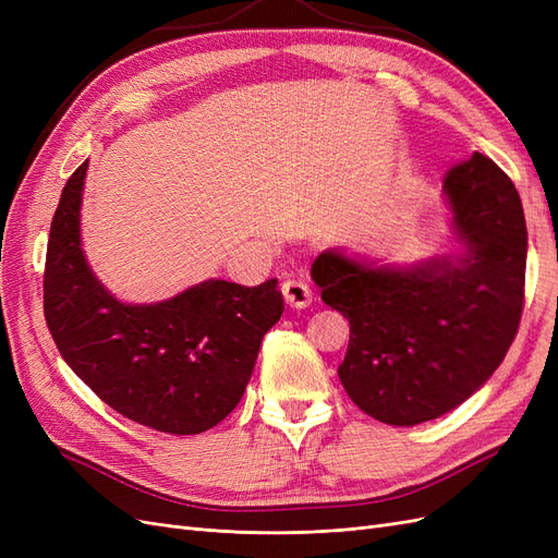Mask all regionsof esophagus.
<instances>
[{
  "instance_id": "1",
  "label": "esophagus",
  "mask_w": 558,
  "mask_h": 558,
  "mask_svg": "<svg viewBox=\"0 0 558 558\" xmlns=\"http://www.w3.org/2000/svg\"><path fill=\"white\" fill-rule=\"evenodd\" d=\"M281 291H283L286 305H291L293 310H305V307H310V302H312V289H310V286H307L305 281H300V279L283 281Z\"/></svg>"
}]
</instances>
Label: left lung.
Returning <instances> with one entry per match:
<instances>
[{
	"label": "left lung",
	"instance_id": "1",
	"mask_svg": "<svg viewBox=\"0 0 558 558\" xmlns=\"http://www.w3.org/2000/svg\"><path fill=\"white\" fill-rule=\"evenodd\" d=\"M442 193L459 256L408 267L320 253V300L349 318L337 375L349 398L388 426L459 408L514 342L526 281V218L512 179L482 154L453 165Z\"/></svg>",
	"mask_w": 558,
	"mask_h": 558
}]
</instances>
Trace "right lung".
<instances>
[{"label": "right lung", "instance_id": "add662e5", "mask_svg": "<svg viewBox=\"0 0 558 558\" xmlns=\"http://www.w3.org/2000/svg\"><path fill=\"white\" fill-rule=\"evenodd\" d=\"M88 160L64 183L50 223L44 314L60 356L109 408L142 426L195 435L244 396L265 332L281 318L277 279H209L154 305L113 298L83 256L81 197Z\"/></svg>", "mask_w": 558, "mask_h": 558}]
</instances>
